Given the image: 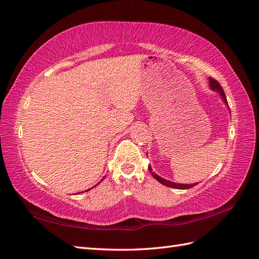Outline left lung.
Instances as JSON below:
<instances>
[{
  "label": "left lung",
  "mask_w": 259,
  "mask_h": 259,
  "mask_svg": "<svg viewBox=\"0 0 259 259\" xmlns=\"http://www.w3.org/2000/svg\"><path fill=\"white\" fill-rule=\"evenodd\" d=\"M209 88L212 91L218 92V93H220V95H221V97L223 99L224 103H225V104L227 105L228 110H229L228 103H227V100H226V95H225V93H224V90H223V88L221 86V84L218 83L216 79L209 77ZM229 112H231V111H229ZM148 169L152 173V175H153V177L155 178V180L158 181L160 184H163V185L167 186V187H173V188H177V189H188V188L194 187L195 185H197V183H194V184H178V183H174V182H170V181H167V180H164L163 177H160L156 173H154L152 167H151V165L148 166Z\"/></svg>",
  "instance_id": "8db88e82"
}]
</instances>
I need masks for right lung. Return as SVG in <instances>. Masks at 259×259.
Listing matches in <instances>:
<instances>
[{
	"instance_id": "right-lung-1",
	"label": "right lung",
	"mask_w": 259,
	"mask_h": 259,
	"mask_svg": "<svg viewBox=\"0 0 259 259\" xmlns=\"http://www.w3.org/2000/svg\"><path fill=\"white\" fill-rule=\"evenodd\" d=\"M104 177H105V176H104ZM103 180H104V178H102V181H103ZM102 181H101V182H102ZM101 182H100V183H101ZM97 184H99V183H97ZM97 184H96V185H97ZM88 191H90V189H88ZM85 192H86V191H85Z\"/></svg>"
}]
</instances>
